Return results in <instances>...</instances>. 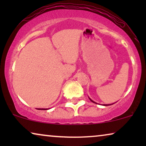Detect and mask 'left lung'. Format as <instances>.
<instances>
[{"label": "left lung", "instance_id": "left-lung-1", "mask_svg": "<svg viewBox=\"0 0 146 146\" xmlns=\"http://www.w3.org/2000/svg\"><path fill=\"white\" fill-rule=\"evenodd\" d=\"M89 99H90V101H92V102H93V103L97 104L96 102H94V101L92 100H91L90 98H89ZM113 104H114V103H113ZM103 104V106H109V105H112V104Z\"/></svg>", "mask_w": 146, "mask_h": 146}]
</instances>
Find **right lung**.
<instances>
[{"mask_svg": "<svg viewBox=\"0 0 146 146\" xmlns=\"http://www.w3.org/2000/svg\"><path fill=\"white\" fill-rule=\"evenodd\" d=\"M37 110H48V109H47V108H37Z\"/></svg>", "mask_w": 146, "mask_h": 146, "instance_id": "right-lung-1", "label": "right lung"}]
</instances>
